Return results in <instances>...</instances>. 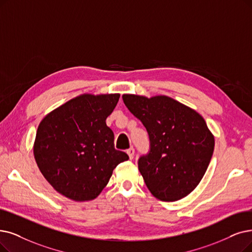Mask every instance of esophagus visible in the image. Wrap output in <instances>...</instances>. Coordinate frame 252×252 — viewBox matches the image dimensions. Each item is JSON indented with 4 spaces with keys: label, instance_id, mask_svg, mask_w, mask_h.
Instances as JSON below:
<instances>
[{
    "label": "esophagus",
    "instance_id": "obj_1",
    "mask_svg": "<svg viewBox=\"0 0 252 252\" xmlns=\"http://www.w3.org/2000/svg\"><path fill=\"white\" fill-rule=\"evenodd\" d=\"M127 154H128V156H129L130 159H133V157H134V149H133V148L128 149V150H127Z\"/></svg>",
    "mask_w": 252,
    "mask_h": 252
}]
</instances>
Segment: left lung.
I'll list each match as a JSON object with an SVG mask.
<instances>
[{
	"label": "left lung",
	"instance_id": "1",
	"mask_svg": "<svg viewBox=\"0 0 252 252\" xmlns=\"http://www.w3.org/2000/svg\"><path fill=\"white\" fill-rule=\"evenodd\" d=\"M127 108L146 127L150 151L138 169L156 198L175 202L199 184L214 151V136L204 118L167 96L124 94Z\"/></svg>",
	"mask_w": 252,
	"mask_h": 252
}]
</instances>
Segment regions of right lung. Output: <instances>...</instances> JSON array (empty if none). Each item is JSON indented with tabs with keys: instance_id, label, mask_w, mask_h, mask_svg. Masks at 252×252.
<instances>
[{
	"instance_id": "1",
	"label": "right lung",
	"mask_w": 252,
	"mask_h": 252,
	"mask_svg": "<svg viewBox=\"0 0 252 252\" xmlns=\"http://www.w3.org/2000/svg\"><path fill=\"white\" fill-rule=\"evenodd\" d=\"M120 94H84L69 100L40 122L34 143L37 165L59 193L85 202L96 198L116 166L129 159L114 146L105 120Z\"/></svg>"
}]
</instances>
